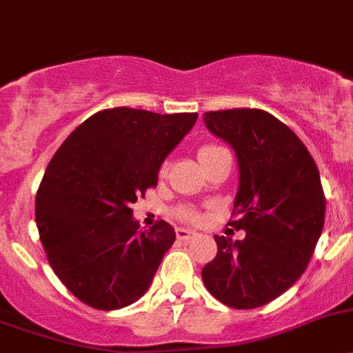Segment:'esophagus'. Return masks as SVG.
<instances>
[{
  "label": "esophagus",
  "instance_id": "34e87169",
  "mask_svg": "<svg viewBox=\"0 0 353 353\" xmlns=\"http://www.w3.org/2000/svg\"><path fill=\"white\" fill-rule=\"evenodd\" d=\"M194 236H196V232H194V230L182 229V227H180V229H176V237H179L180 241H189V239H192Z\"/></svg>",
  "mask_w": 353,
  "mask_h": 353
}]
</instances>
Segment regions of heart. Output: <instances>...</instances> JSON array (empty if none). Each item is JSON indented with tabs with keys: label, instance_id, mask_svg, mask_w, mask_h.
Masks as SVG:
<instances>
[{
	"label": "heart",
	"instance_id": "heart-1",
	"mask_svg": "<svg viewBox=\"0 0 353 353\" xmlns=\"http://www.w3.org/2000/svg\"><path fill=\"white\" fill-rule=\"evenodd\" d=\"M221 150H225V149H221V147H218V145H211V143H206V145L199 147V150H197V156H199L201 163L206 164L211 157H214L216 154H220ZM166 171H168V163H164L163 168H161V174H166ZM179 216L183 218V220H196L197 214H196V211H192L190 208H182V210L179 211Z\"/></svg>",
	"mask_w": 353,
	"mask_h": 353
}]
</instances>
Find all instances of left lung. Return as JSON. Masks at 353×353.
Returning <instances> with one entry per match:
<instances>
[{
  "label": "left lung",
  "mask_w": 353,
  "mask_h": 353,
  "mask_svg": "<svg viewBox=\"0 0 353 353\" xmlns=\"http://www.w3.org/2000/svg\"><path fill=\"white\" fill-rule=\"evenodd\" d=\"M204 124L236 152L239 216L230 225L246 232L243 241L214 236L204 286L227 307H261L290 290L314 254L325 213L319 170L303 142L265 110L206 112Z\"/></svg>",
  "instance_id": "8db88e82"
}]
</instances>
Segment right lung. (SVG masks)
Segmentation results:
<instances>
[{
    "label": "right lung",
    "mask_w": 353,
    "mask_h": 353,
    "mask_svg": "<svg viewBox=\"0 0 353 353\" xmlns=\"http://www.w3.org/2000/svg\"><path fill=\"white\" fill-rule=\"evenodd\" d=\"M197 112L100 110L79 124L50 161L36 194V225L63 286L99 310L135 303L152 284L174 229L140 230L132 204L157 185L168 154Z\"/></svg>",
    "instance_id": "1"
}]
</instances>
